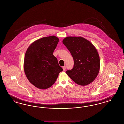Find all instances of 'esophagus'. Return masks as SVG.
Here are the masks:
<instances>
[{"instance_id": "34e87169", "label": "esophagus", "mask_w": 124, "mask_h": 124, "mask_svg": "<svg viewBox=\"0 0 124 124\" xmlns=\"http://www.w3.org/2000/svg\"><path fill=\"white\" fill-rule=\"evenodd\" d=\"M65 69H66V67H65V66H63V71H65Z\"/></svg>"}]
</instances>
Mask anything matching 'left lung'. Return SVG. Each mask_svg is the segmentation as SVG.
Here are the masks:
<instances>
[{"label": "left lung", "mask_w": 124, "mask_h": 124, "mask_svg": "<svg viewBox=\"0 0 124 124\" xmlns=\"http://www.w3.org/2000/svg\"><path fill=\"white\" fill-rule=\"evenodd\" d=\"M63 43L71 53L74 66L66 73L78 85H86L92 82L100 69V59L93 45L82 37H67Z\"/></svg>", "instance_id": "obj_1"}]
</instances>
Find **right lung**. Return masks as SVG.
Returning <instances> with one entry per match:
<instances>
[{"label": "right lung", "instance_id": "obj_1", "mask_svg": "<svg viewBox=\"0 0 124 124\" xmlns=\"http://www.w3.org/2000/svg\"><path fill=\"white\" fill-rule=\"evenodd\" d=\"M59 41L55 36L44 37L31 43L26 50L24 71L30 82L38 88L50 87L63 71L53 55Z\"/></svg>", "mask_w": 124, "mask_h": 124}]
</instances>
